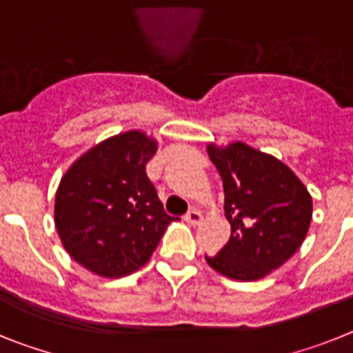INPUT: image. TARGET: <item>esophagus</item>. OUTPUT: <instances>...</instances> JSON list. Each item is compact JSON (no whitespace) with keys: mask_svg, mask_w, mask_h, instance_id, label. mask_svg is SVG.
<instances>
[{"mask_svg":"<svg viewBox=\"0 0 353 353\" xmlns=\"http://www.w3.org/2000/svg\"><path fill=\"white\" fill-rule=\"evenodd\" d=\"M185 220L190 225H197V223L202 222V213L199 210H190L188 213L185 214Z\"/></svg>","mask_w":353,"mask_h":353,"instance_id":"34e87169","label":"esophagus"}]
</instances>
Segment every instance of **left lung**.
I'll use <instances>...</instances> for the list:
<instances>
[{"mask_svg": "<svg viewBox=\"0 0 353 353\" xmlns=\"http://www.w3.org/2000/svg\"><path fill=\"white\" fill-rule=\"evenodd\" d=\"M223 183L229 241L208 265L234 281H257L299 250L312 216V199L290 167L243 142L208 145Z\"/></svg>", "mask_w": 353, "mask_h": 353, "instance_id": "left-lung-1", "label": "left lung"}]
</instances>
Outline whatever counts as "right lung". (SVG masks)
Listing matches in <instances>:
<instances>
[{"label": "right lung", "instance_id": "add662e5", "mask_svg": "<svg viewBox=\"0 0 353 353\" xmlns=\"http://www.w3.org/2000/svg\"><path fill=\"white\" fill-rule=\"evenodd\" d=\"M158 142L139 130L103 140L63 174L54 225L69 256L101 277L145 265L174 216L145 174Z\"/></svg>", "mask_w": 353, "mask_h": 353}]
</instances>
